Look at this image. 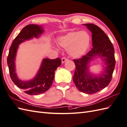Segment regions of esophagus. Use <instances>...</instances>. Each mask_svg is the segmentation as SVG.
<instances>
[{"label":"esophagus","instance_id":"1","mask_svg":"<svg viewBox=\"0 0 127 127\" xmlns=\"http://www.w3.org/2000/svg\"><path fill=\"white\" fill-rule=\"evenodd\" d=\"M67 60H68V59H67V58H65V57H63L62 58V63H64L66 61H67Z\"/></svg>","mask_w":127,"mask_h":127}]
</instances>
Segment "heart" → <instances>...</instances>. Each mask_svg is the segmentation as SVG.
<instances>
[{
	"label": "heart",
	"mask_w": 127,
	"mask_h": 127,
	"mask_svg": "<svg viewBox=\"0 0 127 127\" xmlns=\"http://www.w3.org/2000/svg\"><path fill=\"white\" fill-rule=\"evenodd\" d=\"M57 42L61 46L67 49V52L71 57L79 58L87 51L90 37L86 31H73L59 37Z\"/></svg>",
	"instance_id": "heart-1"
}]
</instances>
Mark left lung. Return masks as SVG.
Masks as SVG:
<instances>
[{"instance_id":"obj_1","label":"left lung","mask_w":127,"mask_h":127,"mask_svg":"<svg viewBox=\"0 0 127 127\" xmlns=\"http://www.w3.org/2000/svg\"><path fill=\"white\" fill-rule=\"evenodd\" d=\"M83 25L92 33L93 48L81 58L73 60L76 70L73 81L78 90L93 94L104 89L110 83L115 65V52L109 38L101 29L93 24ZM97 58H101L106 66L101 73L95 75L90 72L89 64Z\"/></svg>"}]
</instances>
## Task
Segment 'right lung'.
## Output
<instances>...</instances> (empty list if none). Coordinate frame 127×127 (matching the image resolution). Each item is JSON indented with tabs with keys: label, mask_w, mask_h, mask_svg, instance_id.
Returning a JSON list of instances; mask_svg holds the SVG:
<instances>
[{
	"label": "right lung",
	"mask_w": 127,
	"mask_h": 127,
	"mask_svg": "<svg viewBox=\"0 0 127 127\" xmlns=\"http://www.w3.org/2000/svg\"><path fill=\"white\" fill-rule=\"evenodd\" d=\"M44 32L42 26L30 24L24 28L13 41L9 50L7 62L10 77L17 86L30 95L44 93L51 87L55 77V71L61 63V60L44 58L36 75L31 80L22 81L17 76L16 70V57L19 45L33 38L39 37Z\"/></svg>",
	"instance_id": "right-lung-1"
}]
</instances>
